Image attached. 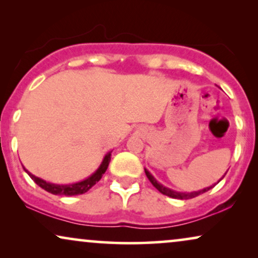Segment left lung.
<instances>
[{"label":"left lung","mask_w":258,"mask_h":258,"mask_svg":"<svg viewBox=\"0 0 258 258\" xmlns=\"http://www.w3.org/2000/svg\"><path fill=\"white\" fill-rule=\"evenodd\" d=\"M144 171H146L147 177L149 178V181L151 182V184H153L155 188L158 190V191L163 194V195H167L169 197H171V199H178V200L194 199V197L199 196V195H201V194L206 192V191H208V190H210L211 188H213V186H209V188H206V189H203V190H200V191H194V192H177V191H174V190L168 189V188H165V186H163L162 184H160V183H158L156 179L153 177V175H151L150 172L147 170V169H144ZM220 181H221V179H220Z\"/></svg>","instance_id":"1"}]
</instances>
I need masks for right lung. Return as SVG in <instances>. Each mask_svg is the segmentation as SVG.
I'll list each match as a JSON object with an SVG mask.
<instances>
[{"mask_svg":"<svg viewBox=\"0 0 258 258\" xmlns=\"http://www.w3.org/2000/svg\"><path fill=\"white\" fill-rule=\"evenodd\" d=\"M110 153L105 155L103 162H102L101 167L97 169L96 171L94 172L93 175L90 176V177H88L87 179H84L82 182H79V183H74V184H68V185H58V184H52V183H49V182H45L43 179L36 177V176H34L33 174H30V172H28V170H26L28 172V175L30 176L31 179L36 183L37 185H40L42 189H44L45 191L50 192V194H54V195H63V196H75V195H81V194H84L87 192L88 190H89L91 186L96 184V183L100 181L102 178V176L107 170L108 165H109V162H110Z\"/></svg>","mask_w":258,"mask_h":258,"instance_id":"add662e5","label":"right lung"}]
</instances>
